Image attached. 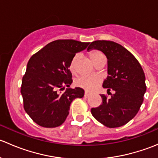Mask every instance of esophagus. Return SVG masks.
Masks as SVG:
<instances>
[{
  "instance_id": "34e87169",
  "label": "esophagus",
  "mask_w": 158,
  "mask_h": 158,
  "mask_svg": "<svg viewBox=\"0 0 158 158\" xmlns=\"http://www.w3.org/2000/svg\"><path fill=\"white\" fill-rule=\"evenodd\" d=\"M89 92H85V94H84V97H85V98H87V97H89Z\"/></svg>"
}]
</instances>
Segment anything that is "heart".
Returning <instances> with one entry per match:
<instances>
[{"instance_id":"heart-1","label":"heart","mask_w":158,"mask_h":158,"mask_svg":"<svg viewBox=\"0 0 158 158\" xmlns=\"http://www.w3.org/2000/svg\"><path fill=\"white\" fill-rule=\"evenodd\" d=\"M103 54L101 53L98 51H94V52H91L90 57L92 59V62L95 63V60L98 58L99 56H102ZM79 55L76 54L72 60L71 63H70L69 69L71 70L72 73H75L76 72V65H77L78 60H79ZM102 79L100 76H82L80 77L77 78L76 79V85L78 87L85 89L87 92H92L95 90L97 87L101 83Z\"/></svg>"}]
</instances>
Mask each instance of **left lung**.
<instances>
[{"label": "left lung", "instance_id": "1", "mask_svg": "<svg viewBox=\"0 0 158 158\" xmlns=\"http://www.w3.org/2000/svg\"><path fill=\"white\" fill-rule=\"evenodd\" d=\"M98 49L106 56L108 75L103 88L110 98L101 95L102 104L91 112L97 121L109 128H118L130 122L137 114L146 92L145 75L137 59L125 47L113 41H93L87 50Z\"/></svg>", "mask_w": 158, "mask_h": 158}]
</instances>
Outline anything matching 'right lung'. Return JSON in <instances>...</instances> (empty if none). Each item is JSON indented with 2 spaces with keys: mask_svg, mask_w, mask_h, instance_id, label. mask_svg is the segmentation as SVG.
Here are the masks:
<instances>
[{
  "mask_svg": "<svg viewBox=\"0 0 158 158\" xmlns=\"http://www.w3.org/2000/svg\"><path fill=\"white\" fill-rule=\"evenodd\" d=\"M89 45L74 40H58L30 59L20 92L25 111L37 125L44 128L61 125L69 114L72 102L84 96L82 89L69 88L73 82L69 66L76 53ZM66 86L68 88L62 92Z\"/></svg>",
  "mask_w": 158,
  "mask_h": 158,
  "instance_id": "right-lung-1",
  "label": "right lung"
}]
</instances>
